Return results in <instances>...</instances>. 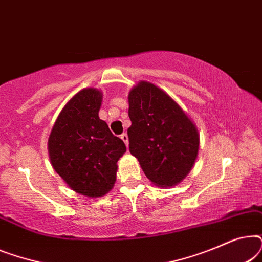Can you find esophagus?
I'll return each mask as SVG.
<instances>
[{"label": "esophagus", "mask_w": 262, "mask_h": 262, "mask_svg": "<svg viewBox=\"0 0 262 262\" xmlns=\"http://www.w3.org/2000/svg\"><path fill=\"white\" fill-rule=\"evenodd\" d=\"M120 138H121V141H123L124 143H125V145H128V137H127V135L126 134H123L120 136Z\"/></svg>", "instance_id": "1"}]
</instances>
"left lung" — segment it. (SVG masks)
<instances>
[{
	"label": "left lung",
	"instance_id": "obj_1",
	"mask_svg": "<svg viewBox=\"0 0 262 262\" xmlns=\"http://www.w3.org/2000/svg\"><path fill=\"white\" fill-rule=\"evenodd\" d=\"M130 152L157 187H173L187 177L199 151L194 121L171 96L148 81L128 92Z\"/></svg>",
	"mask_w": 262,
	"mask_h": 262
}]
</instances>
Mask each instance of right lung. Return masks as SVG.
I'll use <instances>...</instances> for the list:
<instances>
[{"instance_id": "right-lung-1", "label": "right lung", "mask_w": 262, "mask_h": 262, "mask_svg": "<svg viewBox=\"0 0 262 262\" xmlns=\"http://www.w3.org/2000/svg\"><path fill=\"white\" fill-rule=\"evenodd\" d=\"M102 92L84 88L66 103L50 134L48 149L56 173L78 194L99 198L113 188L126 151L120 138L99 118Z\"/></svg>"}]
</instances>
